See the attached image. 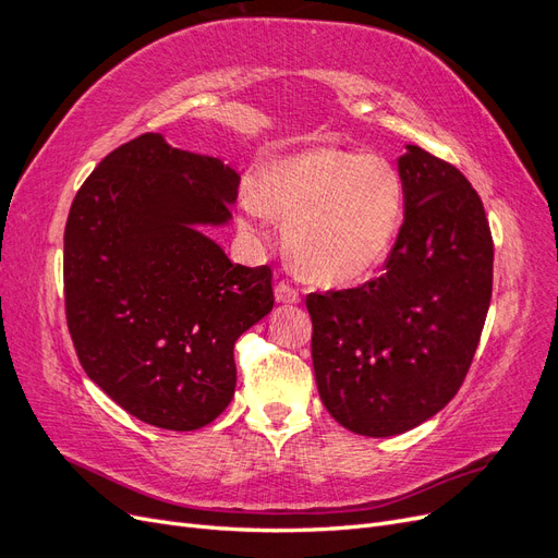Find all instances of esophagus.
<instances>
[{"mask_svg": "<svg viewBox=\"0 0 558 558\" xmlns=\"http://www.w3.org/2000/svg\"><path fill=\"white\" fill-rule=\"evenodd\" d=\"M275 298H277V302H281V305H295V302L300 300V293L289 281H279L275 289Z\"/></svg>", "mask_w": 558, "mask_h": 558, "instance_id": "1", "label": "esophagus"}]
</instances>
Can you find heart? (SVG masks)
<instances>
[{
  "label": "heart",
  "instance_id": "obj_1",
  "mask_svg": "<svg viewBox=\"0 0 558 558\" xmlns=\"http://www.w3.org/2000/svg\"><path fill=\"white\" fill-rule=\"evenodd\" d=\"M402 202L400 174L386 158L316 146L265 165L246 207L286 218V248L302 277L340 286L386 260Z\"/></svg>",
  "mask_w": 558,
  "mask_h": 558
}]
</instances>
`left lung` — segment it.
<instances>
[{"label":"left lung","mask_w":558,"mask_h":558,"mask_svg":"<svg viewBox=\"0 0 558 558\" xmlns=\"http://www.w3.org/2000/svg\"><path fill=\"white\" fill-rule=\"evenodd\" d=\"M398 172L404 221L384 275L307 295L320 400L367 437L424 424L456 396L494 286L492 228L470 181L421 146H408Z\"/></svg>","instance_id":"1"}]
</instances>
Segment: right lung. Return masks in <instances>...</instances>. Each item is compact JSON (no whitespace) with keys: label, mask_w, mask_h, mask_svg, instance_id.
Returning a JSON list of instances; mask_svg holds the SVG:
<instances>
[{"label":"right lung","mask_w":558,"mask_h":558,"mask_svg":"<svg viewBox=\"0 0 558 558\" xmlns=\"http://www.w3.org/2000/svg\"><path fill=\"white\" fill-rule=\"evenodd\" d=\"M240 177L146 132L99 162L64 228V314L76 356L144 424L197 430L234 393V342L272 312V269L230 263L221 226Z\"/></svg>","instance_id":"add662e5"}]
</instances>
